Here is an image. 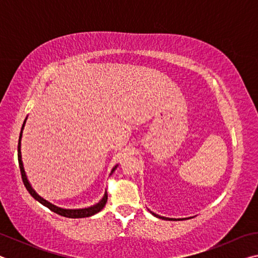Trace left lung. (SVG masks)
<instances>
[{
    "mask_svg": "<svg viewBox=\"0 0 258 258\" xmlns=\"http://www.w3.org/2000/svg\"><path fill=\"white\" fill-rule=\"evenodd\" d=\"M152 215L154 216H156V217H158V218H161V220H166V221H176V218H169V217H164V216H159V215H157V214H155V213H152V212H150ZM180 220H184V218H180Z\"/></svg>",
    "mask_w": 258,
    "mask_h": 258,
    "instance_id": "obj_1",
    "label": "left lung"
}]
</instances>
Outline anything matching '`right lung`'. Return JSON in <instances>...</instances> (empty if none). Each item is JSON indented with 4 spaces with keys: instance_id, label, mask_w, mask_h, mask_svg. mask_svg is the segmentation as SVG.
Returning a JSON list of instances; mask_svg holds the SVG:
<instances>
[{
    "instance_id": "right-lung-1",
    "label": "right lung",
    "mask_w": 258,
    "mask_h": 258,
    "mask_svg": "<svg viewBox=\"0 0 258 258\" xmlns=\"http://www.w3.org/2000/svg\"><path fill=\"white\" fill-rule=\"evenodd\" d=\"M27 119V118H26ZM26 119L23 124V127H21V132H20V137H19V142H18V161H19V167H20V173H21V177H23V182L26 186V189L28 190V192L30 195H32V197H34L35 199L37 200V202H40L42 205H44L45 207H47L49 209H51L52 212H54L56 214H59L61 216H64V217H69V218H82V217H89V216H92L94 214L99 213L101 209L104 207V205L107 203V199H108V195L107 192H104V196L102 197V199L100 200L98 204L93 205V206L91 207H86V208H78V209H66V208H60L58 206H55V205L51 204L47 202V200L43 199L41 196H38L36 194V191H35L32 185H30V183L27 178V175H26V172H25V168H24V164H23V159H21V138H23V130L25 127V123H26ZM116 165L115 167L112 168V171L110 173L111 174L115 172V169L117 168Z\"/></svg>"
}]
</instances>
